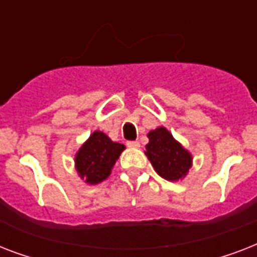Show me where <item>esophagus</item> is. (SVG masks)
I'll list each match as a JSON object with an SVG mask.
<instances>
[{
	"mask_svg": "<svg viewBox=\"0 0 257 257\" xmlns=\"http://www.w3.org/2000/svg\"><path fill=\"white\" fill-rule=\"evenodd\" d=\"M126 145H128L129 148H139V147H140V143H139V141H128Z\"/></svg>",
	"mask_w": 257,
	"mask_h": 257,
	"instance_id": "1",
	"label": "esophagus"
}]
</instances>
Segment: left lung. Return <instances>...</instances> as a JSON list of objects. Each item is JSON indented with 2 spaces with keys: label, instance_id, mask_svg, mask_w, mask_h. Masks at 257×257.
Listing matches in <instances>:
<instances>
[{
  "label": "left lung",
  "instance_id": "1",
  "mask_svg": "<svg viewBox=\"0 0 257 257\" xmlns=\"http://www.w3.org/2000/svg\"><path fill=\"white\" fill-rule=\"evenodd\" d=\"M149 143L145 145V155L157 175L168 181H179L192 168L193 157L165 126L149 131Z\"/></svg>",
  "mask_w": 257,
  "mask_h": 257
}]
</instances>
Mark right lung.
I'll return each instance as SVG.
<instances>
[{
	"label": "right lung",
	"instance_id": "1",
	"mask_svg": "<svg viewBox=\"0 0 257 257\" xmlns=\"http://www.w3.org/2000/svg\"><path fill=\"white\" fill-rule=\"evenodd\" d=\"M124 149V144L114 143L101 131H94L76 152L74 168L85 184H100L112 173Z\"/></svg>",
	"mask_w": 257,
	"mask_h": 257
}]
</instances>
